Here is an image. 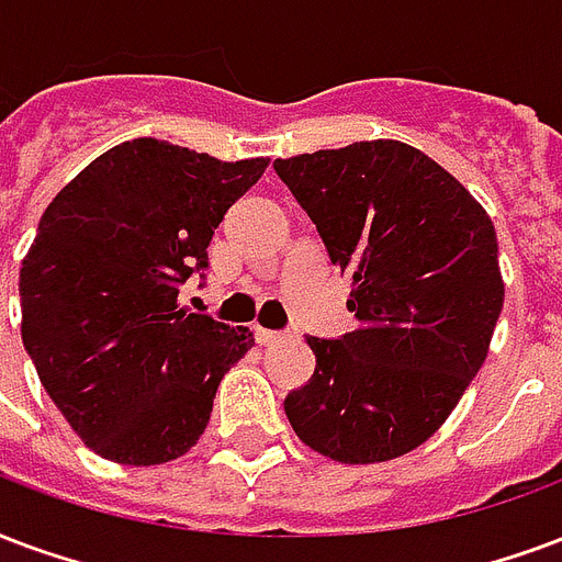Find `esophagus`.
<instances>
[{
    "label": "esophagus",
    "instance_id": "1",
    "mask_svg": "<svg viewBox=\"0 0 562 562\" xmlns=\"http://www.w3.org/2000/svg\"><path fill=\"white\" fill-rule=\"evenodd\" d=\"M255 337H257V344L260 346H276L281 344V340H286L284 331H272V328H255Z\"/></svg>",
    "mask_w": 562,
    "mask_h": 562
}]
</instances>
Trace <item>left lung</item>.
Instances as JSON below:
<instances>
[{
  "instance_id": "8db88e82",
  "label": "left lung",
  "mask_w": 562,
  "mask_h": 562,
  "mask_svg": "<svg viewBox=\"0 0 562 562\" xmlns=\"http://www.w3.org/2000/svg\"><path fill=\"white\" fill-rule=\"evenodd\" d=\"M276 175L352 278L358 328L307 337L316 370L284 412L311 450L346 465L415 450L483 367L504 281L486 210L417 147L376 138L276 159Z\"/></svg>"
}]
</instances>
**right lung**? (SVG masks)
<instances>
[{
  "mask_svg": "<svg viewBox=\"0 0 562 562\" xmlns=\"http://www.w3.org/2000/svg\"><path fill=\"white\" fill-rule=\"evenodd\" d=\"M269 159L133 138L53 198L20 269L23 346L74 432L121 465L183 457L206 429L243 326L186 314L177 293Z\"/></svg>",
  "mask_w": 562,
  "mask_h": 562,
  "instance_id": "obj_1",
  "label": "right lung"
}]
</instances>
